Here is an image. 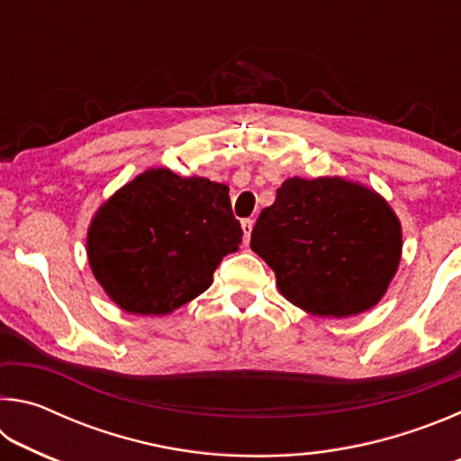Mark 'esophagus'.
<instances>
[{
    "label": "esophagus",
    "mask_w": 461,
    "mask_h": 461,
    "mask_svg": "<svg viewBox=\"0 0 461 461\" xmlns=\"http://www.w3.org/2000/svg\"><path fill=\"white\" fill-rule=\"evenodd\" d=\"M252 228H254V220H244V221H241V230H244L246 244L249 241V236H252Z\"/></svg>",
    "instance_id": "esophagus-1"
}]
</instances>
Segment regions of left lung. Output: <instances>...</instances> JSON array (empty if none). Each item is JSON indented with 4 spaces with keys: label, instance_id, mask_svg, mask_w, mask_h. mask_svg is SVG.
I'll list each match as a JSON object with an SVG mask.
<instances>
[{
    "label": "left lung",
    "instance_id": "obj_1",
    "mask_svg": "<svg viewBox=\"0 0 461 461\" xmlns=\"http://www.w3.org/2000/svg\"><path fill=\"white\" fill-rule=\"evenodd\" d=\"M249 248L275 270L280 294L317 317L372 309L396 275L402 231L376 191L341 176H293L252 230Z\"/></svg>",
    "mask_w": 461,
    "mask_h": 461
}]
</instances>
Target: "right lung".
<instances>
[{
	"label": "right lung",
	"instance_id": "obj_1",
	"mask_svg": "<svg viewBox=\"0 0 461 461\" xmlns=\"http://www.w3.org/2000/svg\"><path fill=\"white\" fill-rule=\"evenodd\" d=\"M241 236L228 186L150 168L97 209L87 258L115 305L134 315H167L212 286Z\"/></svg>",
	"mask_w": 461,
	"mask_h": 461
}]
</instances>
